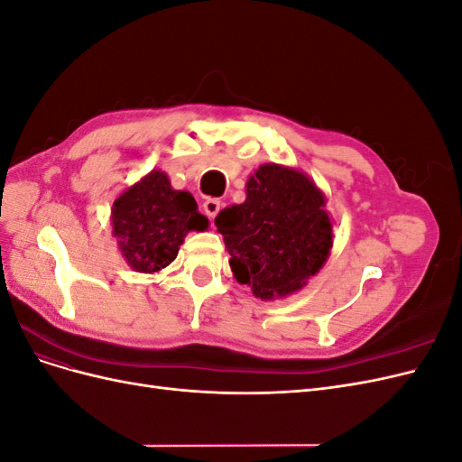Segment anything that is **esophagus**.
I'll return each instance as SVG.
<instances>
[{
	"label": "esophagus",
	"instance_id": "esophagus-1",
	"mask_svg": "<svg viewBox=\"0 0 462 462\" xmlns=\"http://www.w3.org/2000/svg\"><path fill=\"white\" fill-rule=\"evenodd\" d=\"M202 208H204V214L208 216V219H214V217L217 216L219 209H221V202L216 200V199H208V200L202 204Z\"/></svg>",
	"mask_w": 462,
	"mask_h": 462
}]
</instances>
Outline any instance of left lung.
Instances as JSON below:
<instances>
[{
    "mask_svg": "<svg viewBox=\"0 0 462 462\" xmlns=\"http://www.w3.org/2000/svg\"><path fill=\"white\" fill-rule=\"evenodd\" d=\"M326 199L300 171L262 165L248 179L246 200L221 209L217 231L236 282L260 299L287 297L318 273L331 248Z\"/></svg>",
    "mask_w": 462,
    "mask_h": 462,
    "instance_id": "1",
    "label": "left lung"
}]
</instances>
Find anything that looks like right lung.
<instances>
[{"label":"right lung","instance_id":"1","mask_svg":"<svg viewBox=\"0 0 462 462\" xmlns=\"http://www.w3.org/2000/svg\"><path fill=\"white\" fill-rule=\"evenodd\" d=\"M111 221L125 260L143 273L170 265L185 235L208 227L192 194L173 190L162 171L148 173L125 190L114 204Z\"/></svg>","mask_w":462,"mask_h":462}]
</instances>
